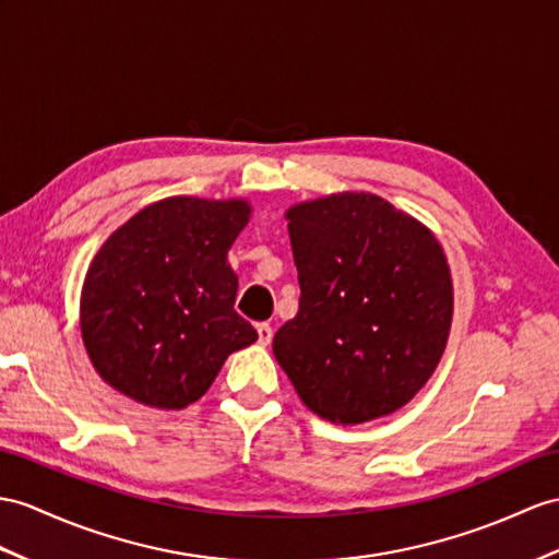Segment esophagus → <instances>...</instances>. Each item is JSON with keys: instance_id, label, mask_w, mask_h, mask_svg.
<instances>
[{"instance_id": "34e87169", "label": "esophagus", "mask_w": 559, "mask_h": 559, "mask_svg": "<svg viewBox=\"0 0 559 559\" xmlns=\"http://www.w3.org/2000/svg\"><path fill=\"white\" fill-rule=\"evenodd\" d=\"M255 330H258V342H261L263 346H267L272 342V326L267 322H261V324L255 326Z\"/></svg>"}]
</instances>
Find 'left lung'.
Returning a JSON list of instances; mask_svg holds the SVG:
<instances>
[{
	"mask_svg": "<svg viewBox=\"0 0 559 559\" xmlns=\"http://www.w3.org/2000/svg\"><path fill=\"white\" fill-rule=\"evenodd\" d=\"M298 312L275 353L322 419L360 425L427 384L453 318V282L425 225L374 194H334L287 211Z\"/></svg>",
	"mask_w": 559,
	"mask_h": 559,
	"instance_id": "obj_1",
	"label": "left lung"
}]
</instances>
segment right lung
<instances>
[{"label":"right lung","mask_w":559,"mask_h":559,"mask_svg":"<svg viewBox=\"0 0 559 559\" xmlns=\"http://www.w3.org/2000/svg\"><path fill=\"white\" fill-rule=\"evenodd\" d=\"M247 201L173 197L106 239L87 270L80 326L92 365L128 399L180 411L199 401L229 353L258 332L235 310L227 251Z\"/></svg>","instance_id":"obj_1"}]
</instances>
